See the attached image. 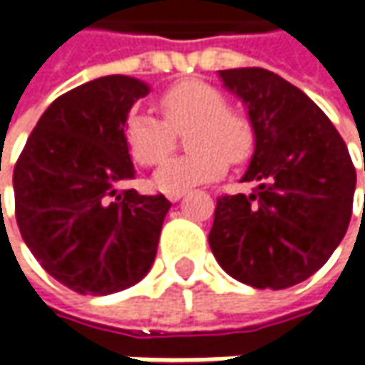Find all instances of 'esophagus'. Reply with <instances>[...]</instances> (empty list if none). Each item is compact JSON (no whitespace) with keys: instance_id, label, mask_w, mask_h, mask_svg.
Instances as JSON below:
<instances>
[{"instance_id":"esophagus-1","label":"esophagus","mask_w":365,"mask_h":365,"mask_svg":"<svg viewBox=\"0 0 365 365\" xmlns=\"http://www.w3.org/2000/svg\"><path fill=\"white\" fill-rule=\"evenodd\" d=\"M166 197H168V201L176 203V201H180V199L185 197V190H175V192H168Z\"/></svg>"}]
</instances>
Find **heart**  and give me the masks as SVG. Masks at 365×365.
<instances>
[{"label":"heart","mask_w":365,"mask_h":365,"mask_svg":"<svg viewBox=\"0 0 365 365\" xmlns=\"http://www.w3.org/2000/svg\"><path fill=\"white\" fill-rule=\"evenodd\" d=\"M162 113L166 121L133 111L125 121V142L132 156L152 166L173 150L175 132H187L189 154L164 160L154 173L156 189L164 192L185 190L211 182L225 173L227 160L245 162L256 144L250 118L227 107L225 95L203 81H185L162 93Z\"/></svg>","instance_id":"1"}]
</instances>
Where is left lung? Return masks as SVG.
Instances as JSON below:
<instances>
[{
	"mask_svg": "<svg viewBox=\"0 0 365 365\" xmlns=\"http://www.w3.org/2000/svg\"><path fill=\"white\" fill-rule=\"evenodd\" d=\"M217 75L254 125V154L242 180L258 187L252 195L219 197L211 252L244 284L294 287L344 240L356 168L344 138L299 87L258 66Z\"/></svg>",
	"mask_w": 365,
	"mask_h": 365,
	"instance_id": "obj_1",
	"label": "left lung"
}]
</instances>
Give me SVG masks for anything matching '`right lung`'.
<instances>
[{
  "mask_svg": "<svg viewBox=\"0 0 365 365\" xmlns=\"http://www.w3.org/2000/svg\"><path fill=\"white\" fill-rule=\"evenodd\" d=\"M150 85L109 75L61 95L42 113L14 168L16 219L34 258L78 294L103 297L152 268L170 201L118 192L135 176L125 121Z\"/></svg>",
  "mask_w": 365,
  "mask_h": 365,
  "instance_id": "1",
  "label": "right lung"
}]
</instances>
